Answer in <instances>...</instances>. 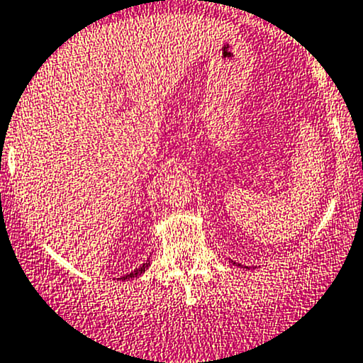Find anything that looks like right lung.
Segmentation results:
<instances>
[{
	"mask_svg": "<svg viewBox=\"0 0 363 363\" xmlns=\"http://www.w3.org/2000/svg\"><path fill=\"white\" fill-rule=\"evenodd\" d=\"M147 267H149V263H144V265H142V267H138L137 270H133V272L126 274V276H124V277H121V279H130V277H137V276H140L142 272H145V269H147Z\"/></svg>",
	"mask_w": 363,
	"mask_h": 363,
	"instance_id": "add662e5",
	"label": "right lung"
}]
</instances>
